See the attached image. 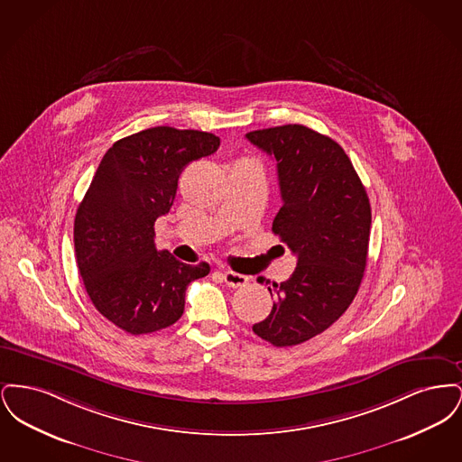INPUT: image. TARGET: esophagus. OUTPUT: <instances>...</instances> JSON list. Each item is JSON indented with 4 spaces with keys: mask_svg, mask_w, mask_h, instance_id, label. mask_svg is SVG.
Here are the masks:
<instances>
[{
    "mask_svg": "<svg viewBox=\"0 0 462 462\" xmlns=\"http://www.w3.org/2000/svg\"><path fill=\"white\" fill-rule=\"evenodd\" d=\"M223 281L228 287H241L249 282V277L237 273V272H232V270H226V272H223Z\"/></svg>",
    "mask_w": 462,
    "mask_h": 462,
    "instance_id": "esophagus-1",
    "label": "esophagus"
}]
</instances>
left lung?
Instances as JSON below:
<instances>
[{"mask_svg": "<svg viewBox=\"0 0 462 462\" xmlns=\"http://www.w3.org/2000/svg\"><path fill=\"white\" fill-rule=\"evenodd\" d=\"M245 138L277 161L282 208L272 230L298 258L287 281L268 287L275 303L253 330L273 346H294L352 305L367 264L371 204L350 157L329 136L284 125Z\"/></svg>", "mask_w": 462, "mask_h": 462, "instance_id": "obj_1", "label": "left lung"}]
</instances>
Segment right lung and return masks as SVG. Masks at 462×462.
Here are the masks:
<instances>
[{
  "label": "right lung",
  "mask_w": 462,
  "mask_h": 462,
  "mask_svg": "<svg viewBox=\"0 0 462 462\" xmlns=\"http://www.w3.org/2000/svg\"><path fill=\"white\" fill-rule=\"evenodd\" d=\"M213 133L157 126L117 140L102 157L74 220L78 268L93 307L119 329L173 326L187 286L209 264L155 249L154 223L175 200L181 170L217 152Z\"/></svg>",
  "instance_id": "1"
}]
</instances>
